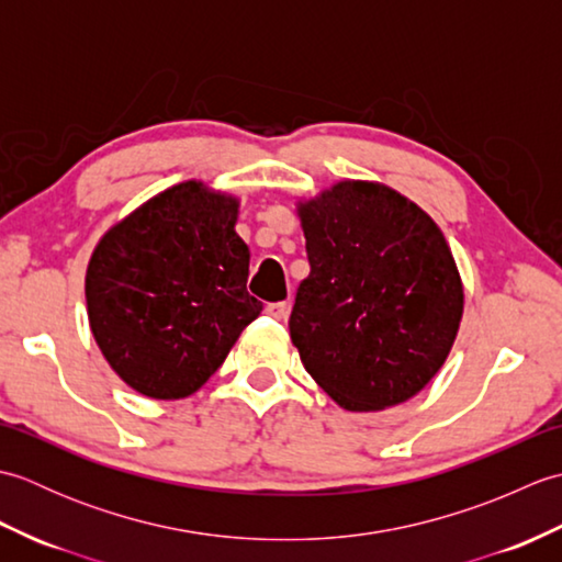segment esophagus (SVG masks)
<instances>
[{
	"mask_svg": "<svg viewBox=\"0 0 562 562\" xmlns=\"http://www.w3.org/2000/svg\"><path fill=\"white\" fill-rule=\"evenodd\" d=\"M266 314L270 316V318H284L288 316V302H270L268 306H266Z\"/></svg>",
	"mask_w": 562,
	"mask_h": 562,
	"instance_id": "esophagus-1",
	"label": "esophagus"
}]
</instances>
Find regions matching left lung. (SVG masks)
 I'll list each match as a JSON object with an SVG mask.
<instances>
[{
    "label": "left lung",
    "mask_w": 562,
    "mask_h": 562,
    "mask_svg": "<svg viewBox=\"0 0 562 562\" xmlns=\"http://www.w3.org/2000/svg\"><path fill=\"white\" fill-rule=\"evenodd\" d=\"M300 214L312 270L290 336L306 372L348 411L413 398L445 364L463 312L445 234L379 183H338Z\"/></svg>",
    "instance_id": "obj_1"
}]
</instances>
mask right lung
<instances>
[{"mask_svg": "<svg viewBox=\"0 0 562 562\" xmlns=\"http://www.w3.org/2000/svg\"><path fill=\"white\" fill-rule=\"evenodd\" d=\"M238 202L188 181L101 238L87 270L89 324L105 360L142 396L173 401L217 372L262 304L246 290Z\"/></svg>", "mask_w": 562, "mask_h": 562, "instance_id": "add662e5", "label": "right lung"}]
</instances>
